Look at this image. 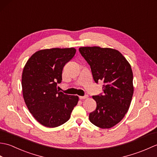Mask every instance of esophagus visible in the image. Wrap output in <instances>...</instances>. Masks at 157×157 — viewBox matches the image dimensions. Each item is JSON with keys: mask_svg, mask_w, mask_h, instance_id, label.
Returning a JSON list of instances; mask_svg holds the SVG:
<instances>
[{"mask_svg": "<svg viewBox=\"0 0 157 157\" xmlns=\"http://www.w3.org/2000/svg\"><path fill=\"white\" fill-rule=\"evenodd\" d=\"M88 97V95H85V96H79V99H81V100L86 99V98H87Z\"/></svg>", "mask_w": 157, "mask_h": 157, "instance_id": "obj_1", "label": "esophagus"}]
</instances>
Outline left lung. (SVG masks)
<instances>
[{"instance_id":"obj_1","label":"left lung","mask_w":157,"mask_h":157,"mask_svg":"<svg viewBox=\"0 0 157 157\" xmlns=\"http://www.w3.org/2000/svg\"><path fill=\"white\" fill-rule=\"evenodd\" d=\"M79 51L90 66L94 82L104 83L102 94L92 96L96 108L90 113V121L98 128H111L121 121L131 104L134 94L131 65L115 49L86 46Z\"/></svg>"}]
</instances>
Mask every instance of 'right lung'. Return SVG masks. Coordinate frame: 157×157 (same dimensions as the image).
<instances>
[{"label": "right lung", "mask_w": 157, "mask_h": 157, "mask_svg": "<svg viewBox=\"0 0 157 157\" xmlns=\"http://www.w3.org/2000/svg\"><path fill=\"white\" fill-rule=\"evenodd\" d=\"M75 52L74 48L40 50L32 55L23 68V99L33 117L45 127L56 128L67 121L78 104V96L57 90L63 69Z\"/></svg>", "instance_id": "obj_1"}]
</instances>
